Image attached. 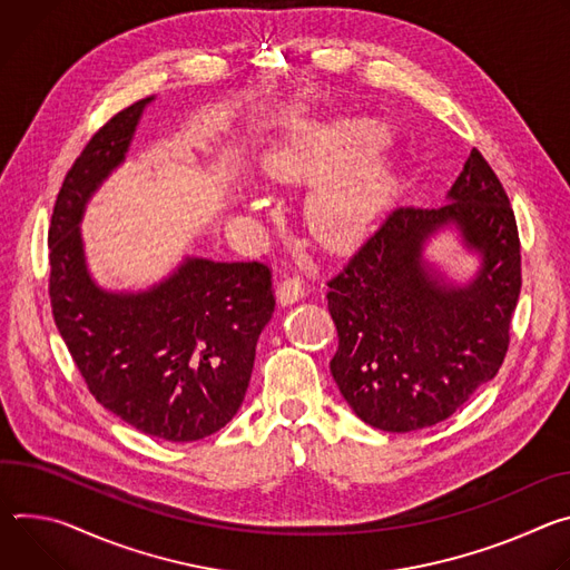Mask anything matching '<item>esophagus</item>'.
I'll use <instances>...</instances> for the list:
<instances>
[{"label": "esophagus", "mask_w": 570, "mask_h": 570, "mask_svg": "<svg viewBox=\"0 0 570 570\" xmlns=\"http://www.w3.org/2000/svg\"><path fill=\"white\" fill-rule=\"evenodd\" d=\"M276 294H278V301H281L283 305H292V303H296L298 298L305 296V283H303V278L296 276V274H294V276H287V278L281 281Z\"/></svg>", "instance_id": "34e87169"}]
</instances>
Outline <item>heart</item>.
Wrapping results in <instances>:
<instances>
[{"mask_svg": "<svg viewBox=\"0 0 570 570\" xmlns=\"http://www.w3.org/2000/svg\"><path fill=\"white\" fill-rule=\"evenodd\" d=\"M387 140V126L371 117L305 119L265 149L261 167L269 178L292 183L320 178L348 164L324 178L309 199L312 228L326 242L344 244L360 237L385 204L392 169L375 149Z\"/></svg>", "mask_w": 570, "mask_h": 570, "instance_id": "b5f03b06", "label": "heart"}]
</instances>
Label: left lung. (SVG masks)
Instances as JSON below:
<instances>
[{
  "label": "left lung",
  "mask_w": 570,
  "mask_h": 570,
  "mask_svg": "<svg viewBox=\"0 0 570 570\" xmlns=\"http://www.w3.org/2000/svg\"><path fill=\"white\" fill-rule=\"evenodd\" d=\"M446 229L481 261L464 284L424 258ZM328 287L331 373L364 423L412 432L462 407L498 373L521 292L514 210L482 154H469L444 206L396 208Z\"/></svg>",
  "instance_id": "1"
}]
</instances>
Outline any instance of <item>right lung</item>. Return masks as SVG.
I'll return each instance as SVG.
<instances>
[{"mask_svg": "<svg viewBox=\"0 0 570 570\" xmlns=\"http://www.w3.org/2000/svg\"><path fill=\"white\" fill-rule=\"evenodd\" d=\"M154 99L101 126L62 180L49 226V296L58 333L92 396L140 432L180 444L222 430L237 414L276 301L272 272L261 263L185 256L163 281L136 292L95 281L81 222L126 160Z\"/></svg>", "mask_w": 570, "mask_h": 570, "instance_id": "right-lung-1", "label": "right lung"}]
</instances>
